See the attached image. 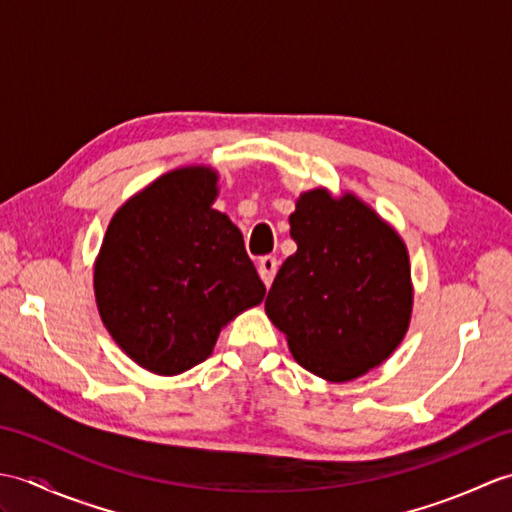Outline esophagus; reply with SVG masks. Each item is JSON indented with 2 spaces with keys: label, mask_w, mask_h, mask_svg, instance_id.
Returning <instances> with one entry per match:
<instances>
[{
  "label": "esophagus",
  "mask_w": 512,
  "mask_h": 512,
  "mask_svg": "<svg viewBox=\"0 0 512 512\" xmlns=\"http://www.w3.org/2000/svg\"><path fill=\"white\" fill-rule=\"evenodd\" d=\"M277 268H279V262L275 257H270V255H266V257H262L257 262V270H259V277H262V281L266 286H270L273 284V279H275V275H277Z\"/></svg>",
  "instance_id": "esophagus-1"
}]
</instances>
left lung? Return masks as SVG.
<instances>
[{"mask_svg": "<svg viewBox=\"0 0 512 512\" xmlns=\"http://www.w3.org/2000/svg\"><path fill=\"white\" fill-rule=\"evenodd\" d=\"M288 220L297 253L281 264L266 314L301 367L347 383L385 363L409 330L407 246L350 191L301 193Z\"/></svg>", "mask_w": 512, "mask_h": 512, "instance_id": "8db88e82", "label": "left lung"}]
</instances>
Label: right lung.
Segmentation results:
<instances>
[{"label":"right lung","instance_id":"obj_1","mask_svg":"<svg viewBox=\"0 0 512 512\" xmlns=\"http://www.w3.org/2000/svg\"><path fill=\"white\" fill-rule=\"evenodd\" d=\"M217 180L193 165L147 184L114 213L94 262L105 330L151 374L206 361L224 325L264 301L242 233L213 209Z\"/></svg>","mask_w":512,"mask_h":512}]
</instances>
